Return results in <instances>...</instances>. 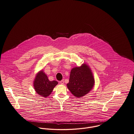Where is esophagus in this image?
I'll list each match as a JSON object with an SVG mask.
<instances>
[{
    "label": "esophagus",
    "mask_w": 134,
    "mask_h": 134,
    "mask_svg": "<svg viewBox=\"0 0 134 134\" xmlns=\"http://www.w3.org/2000/svg\"><path fill=\"white\" fill-rule=\"evenodd\" d=\"M60 83H61V85H63V84H64V80H62L61 81H60Z\"/></svg>",
    "instance_id": "34e87169"
}]
</instances>
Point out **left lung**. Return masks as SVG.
Segmentation results:
<instances>
[{
  "instance_id": "8db88e82",
  "label": "left lung",
  "mask_w": 134,
  "mask_h": 134,
  "mask_svg": "<svg viewBox=\"0 0 134 134\" xmlns=\"http://www.w3.org/2000/svg\"><path fill=\"white\" fill-rule=\"evenodd\" d=\"M95 80L90 67L85 63L74 68L71 71L67 87L74 96L81 97L88 93L94 87Z\"/></svg>"
}]
</instances>
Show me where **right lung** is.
<instances>
[{
    "label": "right lung",
    "instance_id": "1",
    "mask_svg": "<svg viewBox=\"0 0 134 134\" xmlns=\"http://www.w3.org/2000/svg\"><path fill=\"white\" fill-rule=\"evenodd\" d=\"M57 84L58 82L55 80L49 81L47 75L42 70L37 74L33 85L38 94L41 96L47 97L51 94L53 88Z\"/></svg>",
    "mask_w": 134,
    "mask_h": 134
}]
</instances>
